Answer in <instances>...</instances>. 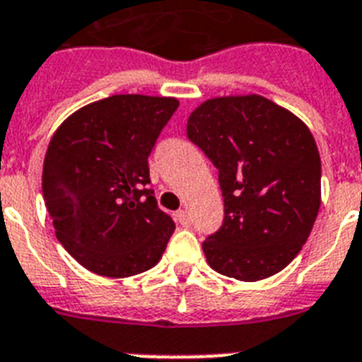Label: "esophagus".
<instances>
[{
    "label": "esophagus",
    "instance_id": "1",
    "mask_svg": "<svg viewBox=\"0 0 362 362\" xmlns=\"http://www.w3.org/2000/svg\"><path fill=\"white\" fill-rule=\"evenodd\" d=\"M175 217H177L179 225H183V226L190 225V217H189V211H187V209H179V211L175 213Z\"/></svg>",
    "mask_w": 362,
    "mask_h": 362
}]
</instances>
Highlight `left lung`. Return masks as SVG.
<instances>
[{"instance_id": "left-lung-1", "label": "left lung", "mask_w": 362, "mask_h": 362, "mask_svg": "<svg viewBox=\"0 0 362 362\" xmlns=\"http://www.w3.org/2000/svg\"><path fill=\"white\" fill-rule=\"evenodd\" d=\"M187 136L219 170L225 221L202 243L207 264L240 281L281 272L300 253L321 206V158L295 113L259 94L211 98Z\"/></svg>"}]
</instances>
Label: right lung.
Wrapping results in <instances>:
<instances>
[{
  "mask_svg": "<svg viewBox=\"0 0 362 362\" xmlns=\"http://www.w3.org/2000/svg\"><path fill=\"white\" fill-rule=\"evenodd\" d=\"M177 98L117 94L69 115L43 162V198L58 242L86 270L130 277L160 260L175 230L149 183L156 137Z\"/></svg>",
  "mask_w": 362,
  "mask_h": 362,
  "instance_id": "obj_1",
  "label": "right lung"
}]
</instances>
